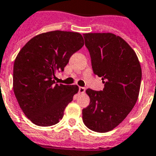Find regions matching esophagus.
Instances as JSON below:
<instances>
[{
	"instance_id": "34e87169",
	"label": "esophagus",
	"mask_w": 156,
	"mask_h": 156,
	"mask_svg": "<svg viewBox=\"0 0 156 156\" xmlns=\"http://www.w3.org/2000/svg\"><path fill=\"white\" fill-rule=\"evenodd\" d=\"M86 89L84 87H79V89H78V91H79V93H81V94H83V93L85 92Z\"/></svg>"
}]
</instances>
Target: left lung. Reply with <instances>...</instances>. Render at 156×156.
I'll list each match as a JSON object with an SVG mask.
<instances>
[{"label": "left lung", "mask_w": 156, "mask_h": 156, "mask_svg": "<svg viewBox=\"0 0 156 156\" xmlns=\"http://www.w3.org/2000/svg\"><path fill=\"white\" fill-rule=\"evenodd\" d=\"M93 72L102 78L103 90L87 89L90 104L83 109V123L98 133L112 130L125 120L138 100L142 69L135 52L112 33L84 34Z\"/></svg>", "instance_id": "1"}]
</instances>
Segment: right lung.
<instances>
[{"label": "right lung", "instance_id": "add662e5", "mask_svg": "<svg viewBox=\"0 0 156 156\" xmlns=\"http://www.w3.org/2000/svg\"><path fill=\"white\" fill-rule=\"evenodd\" d=\"M83 45L79 33L53 30L33 37L19 51L13 64V92L33 124L51 126L62 119L78 87L57 84L54 78Z\"/></svg>", "mask_w": 156, "mask_h": 156}]
</instances>
